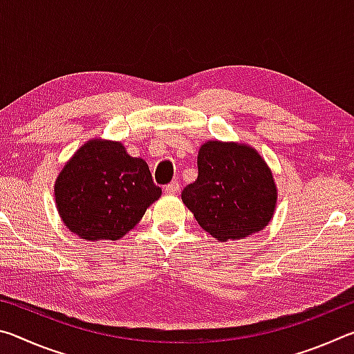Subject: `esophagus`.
Masks as SVG:
<instances>
[{"instance_id":"esophagus-1","label":"esophagus","mask_w":354,"mask_h":354,"mask_svg":"<svg viewBox=\"0 0 354 354\" xmlns=\"http://www.w3.org/2000/svg\"><path fill=\"white\" fill-rule=\"evenodd\" d=\"M164 192L167 195H175L179 192V183L178 181H171L170 184H167L164 187Z\"/></svg>"}]
</instances>
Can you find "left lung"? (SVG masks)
<instances>
[{
    "label": "left lung",
    "instance_id": "obj_1",
    "mask_svg": "<svg viewBox=\"0 0 354 354\" xmlns=\"http://www.w3.org/2000/svg\"><path fill=\"white\" fill-rule=\"evenodd\" d=\"M181 198L203 230L226 242L263 230L278 192L272 170L253 147L209 140L198 151V178L184 187Z\"/></svg>",
    "mask_w": 354,
    "mask_h": 354
}]
</instances>
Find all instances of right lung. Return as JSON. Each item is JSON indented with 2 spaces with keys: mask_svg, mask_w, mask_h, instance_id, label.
I'll list each match as a JSON object with an SVG mask.
<instances>
[{
  "mask_svg": "<svg viewBox=\"0 0 354 354\" xmlns=\"http://www.w3.org/2000/svg\"><path fill=\"white\" fill-rule=\"evenodd\" d=\"M162 195L148 164L120 142L93 139L77 149L55 184L65 226L86 241H118Z\"/></svg>",
  "mask_w": 354,
  "mask_h": 354,
  "instance_id": "add662e5",
  "label": "right lung"
}]
</instances>
